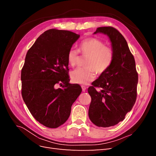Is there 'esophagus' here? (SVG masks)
Returning <instances> with one entry per match:
<instances>
[{
  "label": "esophagus",
  "mask_w": 156,
  "mask_h": 156,
  "mask_svg": "<svg viewBox=\"0 0 156 156\" xmlns=\"http://www.w3.org/2000/svg\"><path fill=\"white\" fill-rule=\"evenodd\" d=\"M81 88H82V90H83V92H84L86 90V89H87V87L84 86V85H81Z\"/></svg>",
  "instance_id": "obj_1"
}]
</instances>
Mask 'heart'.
<instances>
[{"label": "heart", "mask_w": 156, "mask_h": 156, "mask_svg": "<svg viewBox=\"0 0 156 156\" xmlns=\"http://www.w3.org/2000/svg\"><path fill=\"white\" fill-rule=\"evenodd\" d=\"M79 51L86 56L85 66L77 68L71 73L72 81L78 84H87L95 79L96 72L102 74L108 69L114 58V51L109 46L96 37H90L83 40L79 44ZM79 51L71 48L67 55L68 62L75 66L79 58Z\"/></svg>", "instance_id": "obj_1"}]
</instances>
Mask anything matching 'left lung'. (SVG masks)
Returning <instances> with one entry per match:
<instances>
[{"mask_svg":"<svg viewBox=\"0 0 156 156\" xmlns=\"http://www.w3.org/2000/svg\"><path fill=\"white\" fill-rule=\"evenodd\" d=\"M98 32L109 37L114 58L111 66L88 88L91 97L88 116L96 126L107 127L123 121L133 108L137 96L138 73L134 56L121 33L112 27H99L94 34Z\"/></svg>","mask_w":156,"mask_h":156,"instance_id":"8db88e82","label":"left lung"}]
</instances>
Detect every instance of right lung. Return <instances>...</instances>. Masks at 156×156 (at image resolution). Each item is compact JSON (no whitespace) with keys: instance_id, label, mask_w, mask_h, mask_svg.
<instances>
[{"instance_id":"obj_1","label":"right lung","mask_w":156,"mask_h":156,"mask_svg":"<svg viewBox=\"0 0 156 156\" xmlns=\"http://www.w3.org/2000/svg\"><path fill=\"white\" fill-rule=\"evenodd\" d=\"M79 36L69 30L49 29L37 37L26 55L21 75L23 101L33 117L49 128L68 119L82 91L79 84L69 83L67 59Z\"/></svg>"}]
</instances>
